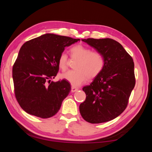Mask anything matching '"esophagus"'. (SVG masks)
I'll return each mask as SVG.
<instances>
[{"instance_id":"obj_1","label":"esophagus","mask_w":152,"mask_h":152,"mask_svg":"<svg viewBox=\"0 0 152 152\" xmlns=\"http://www.w3.org/2000/svg\"><path fill=\"white\" fill-rule=\"evenodd\" d=\"M78 88H77V87H74V86H72V89H71V91L72 92V93H74V92H76V91H78Z\"/></svg>"}]
</instances>
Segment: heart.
Wrapping results in <instances>:
<instances>
[{"mask_svg":"<svg viewBox=\"0 0 152 152\" xmlns=\"http://www.w3.org/2000/svg\"><path fill=\"white\" fill-rule=\"evenodd\" d=\"M72 58L78 59L75 63V70H69L61 75L62 79L66 80L73 86H79L85 82L87 78L94 79L103 70L105 65L104 58L102 53L91 51V49L82 44L74 45L70 49ZM59 68L65 70L68 65V56L61 53L58 60Z\"/></svg>","mask_w":152,"mask_h":152,"instance_id":"b5f03b06","label":"heart"}]
</instances>
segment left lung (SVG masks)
<instances>
[{
    "label": "left lung",
    "instance_id": "1",
    "mask_svg": "<svg viewBox=\"0 0 152 152\" xmlns=\"http://www.w3.org/2000/svg\"><path fill=\"white\" fill-rule=\"evenodd\" d=\"M103 54L105 65L83 90L86 100L79 106L84 120L91 124L112 121L126 108L136 80L134 64L122 45L112 39H82Z\"/></svg>",
    "mask_w": 152,
    "mask_h": 152
}]
</instances>
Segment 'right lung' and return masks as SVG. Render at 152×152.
<instances>
[{"label":"right lung","mask_w":152,"mask_h":152,"mask_svg":"<svg viewBox=\"0 0 152 152\" xmlns=\"http://www.w3.org/2000/svg\"><path fill=\"white\" fill-rule=\"evenodd\" d=\"M80 40L46 34L22 45L12 67L16 98L21 108L32 115L54 116L71 91L65 80L50 82L59 70L58 60L66 47Z\"/></svg>","instance_id":"right-lung-1"}]
</instances>
